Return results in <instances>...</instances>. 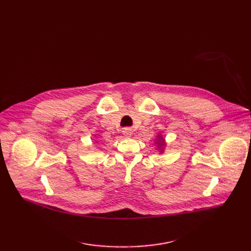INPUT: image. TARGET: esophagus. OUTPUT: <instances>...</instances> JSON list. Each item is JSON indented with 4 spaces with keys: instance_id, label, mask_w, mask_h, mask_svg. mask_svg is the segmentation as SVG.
<instances>
[{
    "instance_id": "1",
    "label": "esophagus",
    "mask_w": 251,
    "mask_h": 251,
    "mask_svg": "<svg viewBox=\"0 0 251 251\" xmlns=\"http://www.w3.org/2000/svg\"><path fill=\"white\" fill-rule=\"evenodd\" d=\"M122 133H123V135L125 137H130L131 135L133 134V131H132V129H131V128H124L123 131H122Z\"/></svg>"
}]
</instances>
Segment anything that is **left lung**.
Segmentation results:
<instances>
[{
  "mask_svg": "<svg viewBox=\"0 0 251 251\" xmlns=\"http://www.w3.org/2000/svg\"><path fill=\"white\" fill-rule=\"evenodd\" d=\"M155 144L157 146V148H159V150H160V151L161 152H163L164 151V148H165V146H166V143H165V139L163 138V136L161 135V134H159L156 136V139H155Z\"/></svg>",
  "mask_w": 251,
  "mask_h": 251,
  "instance_id": "left-lung-1",
  "label": "left lung"
}]
</instances>
